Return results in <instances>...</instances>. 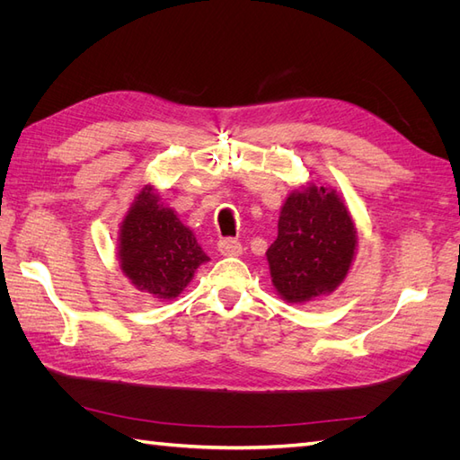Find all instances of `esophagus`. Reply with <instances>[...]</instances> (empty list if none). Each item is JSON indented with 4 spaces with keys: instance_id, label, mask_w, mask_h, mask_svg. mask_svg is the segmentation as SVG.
Wrapping results in <instances>:
<instances>
[{
    "instance_id": "34e87169",
    "label": "esophagus",
    "mask_w": 460,
    "mask_h": 460,
    "mask_svg": "<svg viewBox=\"0 0 460 460\" xmlns=\"http://www.w3.org/2000/svg\"><path fill=\"white\" fill-rule=\"evenodd\" d=\"M218 252H220V255H225V257H240L243 253V247L238 240L225 238V240L218 242Z\"/></svg>"
}]
</instances>
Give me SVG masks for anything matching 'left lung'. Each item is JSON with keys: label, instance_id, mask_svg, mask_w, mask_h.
<instances>
[{"label": "left lung", "instance_id": "left-lung-1", "mask_svg": "<svg viewBox=\"0 0 460 460\" xmlns=\"http://www.w3.org/2000/svg\"><path fill=\"white\" fill-rule=\"evenodd\" d=\"M355 253V220L340 193L314 184L294 190L267 249L274 291L296 305L330 296L349 274Z\"/></svg>", "mask_w": 460, "mask_h": 460}]
</instances>
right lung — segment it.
Segmentation results:
<instances>
[{
	"label": "right lung",
	"instance_id": "obj_1",
	"mask_svg": "<svg viewBox=\"0 0 460 460\" xmlns=\"http://www.w3.org/2000/svg\"><path fill=\"white\" fill-rule=\"evenodd\" d=\"M208 257L159 191L136 193L119 230V262L130 284L155 299H174Z\"/></svg>",
	"mask_w": 460,
	"mask_h": 460
}]
</instances>
